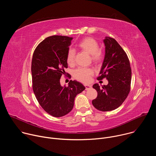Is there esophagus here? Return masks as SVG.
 Segmentation results:
<instances>
[{
  "label": "esophagus",
  "mask_w": 156,
  "mask_h": 156,
  "mask_svg": "<svg viewBox=\"0 0 156 156\" xmlns=\"http://www.w3.org/2000/svg\"><path fill=\"white\" fill-rule=\"evenodd\" d=\"M85 87H86V90H90V88H91V85H89V84H85Z\"/></svg>",
  "instance_id": "1"
}]
</instances>
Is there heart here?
Returning <instances> with one entry per match:
<instances>
[{
  "instance_id": "heart-1",
  "label": "heart",
  "mask_w": 156,
  "mask_h": 156,
  "mask_svg": "<svg viewBox=\"0 0 156 156\" xmlns=\"http://www.w3.org/2000/svg\"><path fill=\"white\" fill-rule=\"evenodd\" d=\"M78 47L83 51L91 55V58L94 63L101 62L103 58V52L99 49V43L94 38L87 37L83 39L78 44ZM75 51L70 49L66 55V62L69 65H73L75 62ZM93 75V70L90 69L79 67L74 71V77L78 80L87 83L90 80L91 76Z\"/></svg>"
}]
</instances>
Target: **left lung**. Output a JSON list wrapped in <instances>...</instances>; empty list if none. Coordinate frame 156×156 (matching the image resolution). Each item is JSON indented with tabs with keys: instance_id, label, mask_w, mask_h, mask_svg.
I'll list each match as a JSON object with an SVG mask.
<instances>
[{
	"instance_id": "8db88e82",
	"label": "left lung",
	"mask_w": 156,
	"mask_h": 156,
	"mask_svg": "<svg viewBox=\"0 0 156 156\" xmlns=\"http://www.w3.org/2000/svg\"><path fill=\"white\" fill-rule=\"evenodd\" d=\"M103 42L105 56L98 80L105 78L108 83L102 88L98 83L93 86L98 96L92 104L98 110L106 112L119 107L127 98L130 91L131 70L126 52L115 39L106 36Z\"/></svg>"
}]
</instances>
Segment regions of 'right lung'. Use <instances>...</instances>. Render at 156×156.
Instances as JSON below:
<instances>
[{
  "label": "right lung",
  "mask_w": 156,
  "mask_h": 156,
  "mask_svg": "<svg viewBox=\"0 0 156 156\" xmlns=\"http://www.w3.org/2000/svg\"><path fill=\"white\" fill-rule=\"evenodd\" d=\"M73 37L52 36L36 48L32 58L33 90L42 108L55 117L69 114L77 94L85 90L80 82L70 80L68 86L60 84L62 74L68 68L66 55Z\"/></svg>",
  "instance_id": "1"
}]
</instances>
